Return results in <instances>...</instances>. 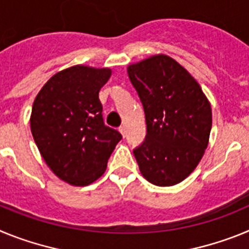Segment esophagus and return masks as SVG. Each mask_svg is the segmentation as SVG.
I'll return each instance as SVG.
<instances>
[{
	"instance_id": "1",
	"label": "esophagus",
	"mask_w": 249,
	"mask_h": 249,
	"mask_svg": "<svg viewBox=\"0 0 249 249\" xmlns=\"http://www.w3.org/2000/svg\"><path fill=\"white\" fill-rule=\"evenodd\" d=\"M118 131L121 132V135H122L123 137H124V136H126V127H124V126H121V127H120V129H118Z\"/></svg>"
}]
</instances>
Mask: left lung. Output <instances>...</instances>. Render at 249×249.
Listing matches in <instances>:
<instances>
[{"instance_id": "left-lung-1", "label": "left lung", "mask_w": 249, "mask_h": 249, "mask_svg": "<svg viewBox=\"0 0 249 249\" xmlns=\"http://www.w3.org/2000/svg\"><path fill=\"white\" fill-rule=\"evenodd\" d=\"M127 72L146 114V140L133 149L141 173L156 186H175L195 171L208 146L210 102L186 68L166 54L129 65Z\"/></svg>"}]
</instances>
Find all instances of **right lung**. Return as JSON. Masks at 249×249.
Here are the masks:
<instances>
[{"label": "right lung", "mask_w": 249, "mask_h": 249, "mask_svg": "<svg viewBox=\"0 0 249 249\" xmlns=\"http://www.w3.org/2000/svg\"><path fill=\"white\" fill-rule=\"evenodd\" d=\"M109 68L77 65L57 72L35 98L30 123L51 171L72 186H87L105 173L118 131L103 122L100 89Z\"/></svg>", "instance_id": "right-lung-1"}]
</instances>
